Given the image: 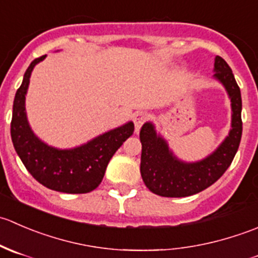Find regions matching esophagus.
<instances>
[{
	"label": "esophagus",
	"mask_w": 258,
	"mask_h": 258,
	"mask_svg": "<svg viewBox=\"0 0 258 258\" xmlns=\"http://www.w3.org/2000/svg\"><path fill=\"white\" fill-rule=\"evenodd\" d=\"M148 114L146 112H136L134 116V122H135V127H136V131H139L141 128L142 124L145 123V121L147 119Z\"/></svg>",
	"instance_id": "34e87169"
}]
</instances>
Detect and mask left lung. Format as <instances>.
I'll use <instances>...</instances> for the list:
<instances>
[{"mask_svg":"<svg viewBox=\"0 0 258 258\" xmlns=\"http://www.w3.org/2000/svg\"><path fill=\"white\" fill-rule=\"evenodd\" d=\"M215 77L225 86L232 106V128L220 147L205 160L186 163L172 155L152 123L142 126L141 176L147 188L162 197H186L204 191L215 183L232 163L242 136L241 91L232 70L220 56L215 58Z\"/></svg>","mask_w":258,"mask_h":258,"instance_id":"1","label":"left lung"}]
</instances>
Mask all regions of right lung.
<instances>
[{"instance_id":"1","label":"right lung","mask_w":258,"mask_h":258,"mask_svg":"<svg viewBox=\"0 0 258 258\" xmlns=\"http://www.w3.org/2000/svg\"><path fill=\"white\" fill-rule=\"evenodd\" d=\"M45 57L46 54L31 62L15 96L11 121L12 144L28 172L41 184L64 194H87L101 183L108 162L134 134L135 126L128 122L72 150H57L40 141L27 122L25 96L33 67Z\"/></svg>"}]
</instances>
